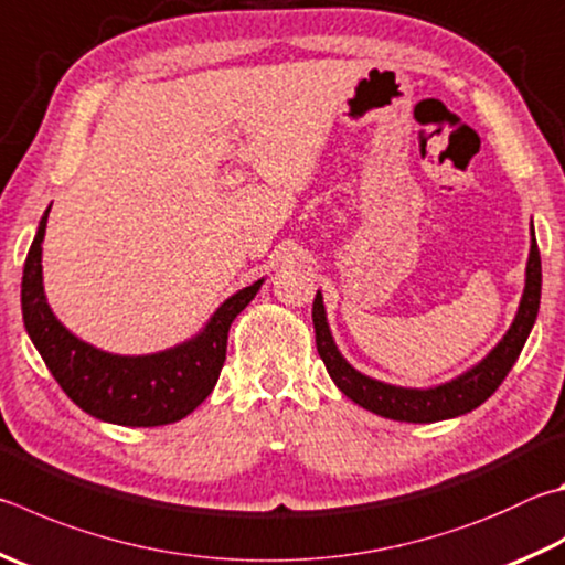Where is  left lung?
Instances as JSON below:
<instances>
[{
  "label": "left lung",
  "mask_w": 565,
  "mask_h": 565,
  "mask_svg": "<svg viewBox=\"0 0 565 565\" xmlns=\"http://www.w3.org/2000/svg\"><path fill=\"white\" fill-rule=\"evenodd\" d=\"M539 303H541V254L531 227L526 284H524V294H521L514 323L509 326L504 338H501V341L491 348L479 363L467 367L465 373L452 377V381L439 383L433 387L390 385L383 381H375V377L365 375L361 371H355V367L345 361L343 353L338 351V345L333 341L321 291H316L311 316H313L318 355H321V361L326 363V371L331 375V381L338 385V390H341L345 397H351L355 405L371 409L375 415L397 419V423H439V419H452L459 415H467L484 403L487 397H491V393H494V390L501 385V381L509 375L511 367H514L521 348H524L531 328L536 323Z\"/></svg>",
  "instance_id": "1"
}]
</instances>
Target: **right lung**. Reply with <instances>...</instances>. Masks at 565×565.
Listing matches in <instances>:
<instances>
[{
	"mask_svg": "<svg viewBox=\"0 0 565 565\" xmlns=\"http://www.w3.org/2000/svg\"><path fill=\"white\" fill-rule=\"evenodd\" d=\"M51 210V207H49ZM49 210L39 222L22 276L26 333L61 390L90 417L122 427H158L188 417L217 385L230 326L259 294L264 279L220 303L198 333L166 351L118 355L71 333L51 311L41 271Z\"/></svg>",
	"mask_w": 565,
	"mask_h": 565,
	"instance_id": "1",
	"label": "right lung"
}]
</instances>
